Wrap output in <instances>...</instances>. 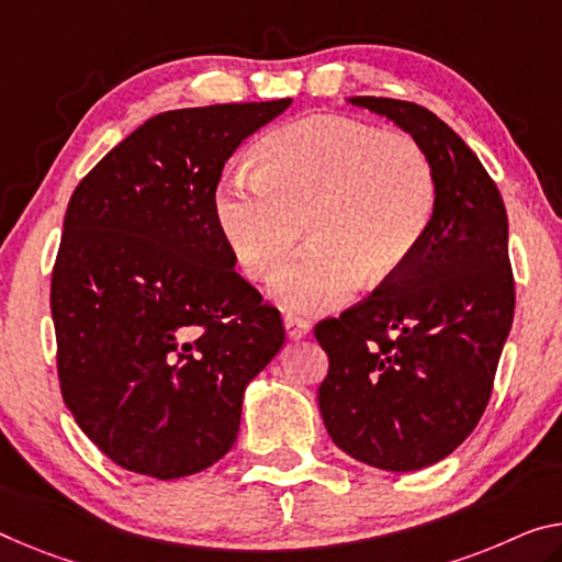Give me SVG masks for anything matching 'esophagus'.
Returning a JSON list of instances; mask_svg holds the SVG:
<instances>
[{
    "mask_svg": "<svg viewBox=\"0 0 562 562\" xmlns=\"http://www.w3.org/2000/svg\"><path fill=\"white\" fill-rule=\"evenodd\" d=\"M283 326H286V334L291 339H301V336H306L311 331V324L306 318H301L296 314H286L283 316Z\"/></svg>",
    "mask_w": 562,
    "mask_h": 562,
    "instance_id": "1",
    "label": "esophagus"
}]
</instances>
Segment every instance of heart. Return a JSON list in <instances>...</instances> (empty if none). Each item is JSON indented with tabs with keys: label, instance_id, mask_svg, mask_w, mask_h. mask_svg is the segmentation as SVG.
<instances>
[{
	"label": "heart",
	"instance_id": "obj_1",
	"mask_svg": "<svg viewBox=\"0 0 562 562\" xmlns=\"http://www.w3.org/2000/svg\"><path fill=\"white\" fill-rule=\"evenodd\" d=\"M258 170L236 168L213 193V218L248 279H271L301 238L311 246L276 281L289 308L344 304L367 279L407 269L437 211V172L409 135L341 115H311L258 143Z\"/></svg>",
	"mask_w": 562,
	"mask_h": 562
}]
</instances>
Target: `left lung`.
<instances>
[{"instance_id":"obj_1","label":"left lung","mask_w":562,"mask_h":562,"mask_svg":"<svg viewBox=\"0 0 562 562\" xmlns=\"http://www.w3.org/2000/svg\"><path fill=\"white\" fill-rule=\"evenodd\" d=\"M351 102L427 150L437 211L407 269L314 326L329 353L318 409L353 460L412 472L454 452L490 402L515 314L507 213L477 155L435 112L392 98Z\"/></svg>"}]
</instances>
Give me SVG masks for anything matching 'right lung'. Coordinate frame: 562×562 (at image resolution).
Returning a JSON list of instances; mask_svg holds the SVG:
<instances>
[{
    "label": "right lung",
    "mask_w": 562,
    "mask_h": 562,
    "mask_svg": "<svg viewBox=\"0 0 562 562\" xmlns=\"http://www.w3.org/2000/svg\"><path fill=\"white\" fill-rule=\"evenodd\" d=\"M289 105L160 112L75 188L49 289L59 392L120 468L178 480L218 462L246 384L281 349L279 308L233 269L213 193Z\"/></svg>",
    "instance_id": "obj_1"
}]
</instances>
